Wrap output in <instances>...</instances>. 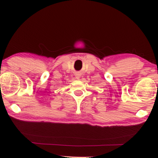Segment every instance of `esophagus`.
Wrapping results in <instances>:
<instances>
[{"instance_id": "1", "label": "esophagus", "mask_w": 158, "mask_h": 158, "mask_svg": "<svg viewBox=\"0 0 158 158\" xmlns=\"http://www.w3.org/2000/svg\"><path fill=\"white\" fill-rule=\"evenodd\" d=\"M76 78H77V79H79L80 76L79 74H76Z\"/></svg>"}]
</instances>
